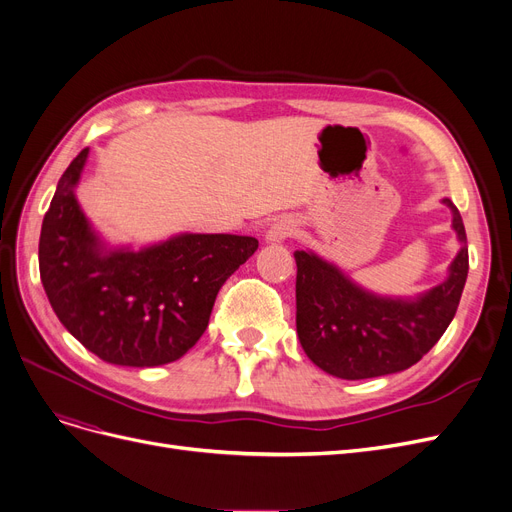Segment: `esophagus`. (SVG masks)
Returning <instances> with one entry per match:
<instances>
[{
    "label": "esophagus",
    "mask_w": 512,
    "mask_h": 512,
    "mask_svg": "<svg viewBox=\"0 0 512 512\" xmlns=\"http://www.w3.org/2000/svg\"><path fill=\"white\" fill-rule=\"evenodd\" d=\"M295 221L293 219H288V217H282V219H278V221H274V224L270 226V230L265 232V240L268 242H282V240H286L288 236H293L295 234Z\"/></svg>",
    "instance_id": "esophagus-1"
}]
</instances>
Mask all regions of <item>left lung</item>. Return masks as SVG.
I'll list each match as a JSON object with an SVG mask.
<instances>
[{"label":"left lung","instance_id":"left-lung-1","mask_svg":"<svg viewBox=\"0 0 512 512\" xmlns=\"http://www.w3.org/2000/svg\"><path fill=\"white\" fill-rule=\"evenodd\" d=\"M460 251L448 278L416 297H385L355 284L335 263L295 251L297 335L307 358L345 381L374 379L414 366L456 316L469 274L462 217L450 198Z\"/></svg>","mask_w":512,"mask_h":512}]
</instances>
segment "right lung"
<instances>
[{
  "label": "right lung",
  "mask_w": 512,
  "mask_h": 512,
  "mask_svg": "<svg viewBox=\"0 0 512 512\" xmlns=\"http://www.w3.org/2000/svg\"><path fill=\"white\" fill-rule=\"evenodd\" d=\"M90 148L60 177L39 236V274L62 326L100 360L152 368L180 360L209 326L224 282L259 247L253 236L175 234L138 251L108 247L75 188Z\"/></svg>",
  "instance_id": "obj_1"
}]
</instances>
